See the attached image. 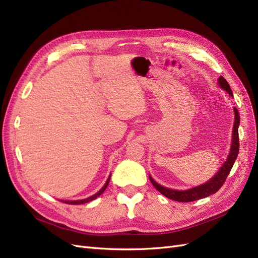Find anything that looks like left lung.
<instances>
[{
    "instance_id": "8db88e82",
    "label": "left lung",
    "mask_w": 258,
    "mask_h": 258,
    "mask_svg": "<svg viewBox=\"0 0 258 258\" xmlns=\"http://www.w3.org/2000/svg\"><path fill=\"white\" fill-rule=\"evenodd\" d=\"M217 84L220 87L229 93L230 97L232 96V91L229 87V84L227 83L224 77L220 76L217 80ZM233 113H235V120H233V127H232V136H231V144H230V150L228 153L227 158H226V161L223 163V166L218 169L217 172L211 177L209 181H207L204 184H200L198 186L191 187V188L188 189H184V190H178V189H173V188H168V187L162 186L158 184L155 179L152 177L151 174H148L150 176V179L154 187L157 189L160 194H162L163 196H166L169 199H172L174 201H179V202H190L195 200H199L202 198H206L210 195L215 194L218 189L223 186L226 177L229 174L230 170L235 163L237 156L239 153V135H238V129H239V124H240V115L239 112L236 107H233Z\"/></svg>"
}]
</instances>
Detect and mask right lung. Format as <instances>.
Returning a JSON list of instances; mask_svg holds the SVG:
<instances>
[{
    "instance_id": "1",
    "label": "right lung",
    "mask_w": 258,
    "mask_h": 258,
    "mask_svg": "<svg viewBox=\"0 0 258 258\" xmlns=\"http://www.w3.org/2000/svg\"><path fill=\"white\" fill-rule=\"evenodd\" d=\"M110 179H111V174H110V176L107 177L106 182H105V184L103 185L102 188H101L98 192H96L95 195H92V196H90V197H88V198L81 199V200H61V201L64 202V204H68V205H84V204H87V202H90V201H92V200H95L96 198H98V197L100 196V195L102 194V192L106 189V187H107L108 183H110Z\"/></svg>"
}]
</instances>
